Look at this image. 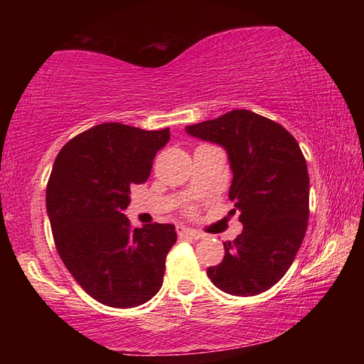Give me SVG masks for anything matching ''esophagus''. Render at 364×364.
Here are the masks:
<instances>
[{
    "label": "esophagus",
    "instance_id": "obj_1",
    "mask_svg": "<svg viewBox=\"0 0 364 364\" xmlns=\"http://www.w3.org/2000/svg\"><path fill=\"white\" fill-rule=\"evenodd\" d=\"M176 232H178V236L184 237V239H200V237H204V234H202V232L196 231V230H191V228H186L183 225L176 226Z\"/></svg>",
    "mask_w": 364,
    "mask_h": 364
}]
</instances>
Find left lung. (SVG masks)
I'll list each match as a JSON object with an SVG mask.
<instances>
[{
    "instance_id": "8db88e82",
    "label": "left lung",
    "mask_w": 364,
    "mask_h": 364,
    "mask_svg": "<svg viewBox=\"0 0 364 364\" xmlns=\"http://www.w3.org/2000/svg\"><path fill=\"white\" fill-rule=\"evenodd\" d=\"M191 136L223 146L230 159L232 213L242 232L223 242L225 257L207 276L231 295L262 294L291 268L308 225L306 160L284 127L245 109L186 127Z\"/></svg>"
}]
</instances>
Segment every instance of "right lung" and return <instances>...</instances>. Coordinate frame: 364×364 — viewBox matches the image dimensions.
I'll return each instance as SVG.
<instances>
[{"label":"right lung","mask_w":364,"mask_h":364,"mask_svg":"<svg viewBox=\"0 0 364 364\" xmlns=\"http://www.w3.org/2000/svg\"><path fill=\"white\" fill-rule=\"evenodd\" d=\"M170 128L146 132L101 123L58 154L46 186V210L58 254L85 292L114 308L146 304L164 282L173 225L132 228L123 210L130 188L151 175Z\"/></svg>","instance_id":"obj_1"}]
</instances>
